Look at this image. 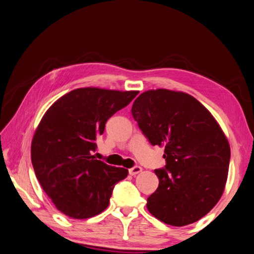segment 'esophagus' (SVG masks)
I'll use <instances>...</instances> for the list:
<instances>
[{"label":"esophagus","mask_w":254,"mask_h":254,"mask_svg":"<svg viewBox=\"0 0 254 254\" xmlns=\"http://www.w3.org/2000/svg\"><path fill=\"white\" fill-rule=\"evenodd\" d=\"M141 172H142V168L139 167V166H136V167H133V168H131V169H129V174H130V175H136V174H139V173H141Z\"/></svg>","instance_id":"esophagus-1"}]
</instances>
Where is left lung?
Returning a JSON list of instances; mask_svg holds the SVG:
<instances>
[{"instance_id":"8db88e82","label":"left lung","mask_w":254,"mask_h":254,"mask_svg":"<svg viewBox=\"0 0 254 254\" xmlns=\"http://www.w3.org/2000/svg\"><path fill=\"white\" fill-rule=\"evenodd\" d=\"M131 113L149 142L164 147L167 161L155 170L159 186L147 198L148 211L173 227L200 220L228 180L231 148L220 125L192 96L166 88L142 93Z\"/></svg>"}]
</instances>
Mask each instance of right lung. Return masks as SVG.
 Here are the masks:
<instances>
[{
    "instance_id": "add662e5",
    "label": "right lung",
    "mask_w": 254,
    "mask_h": 254,
    "mask_svg": "<svg viewBox=\"0 0 254 254\" xmlns=\"http://www.w3.org/2000/svg\"><path fill=\"white\" fill-rule=\"evenodd\" d=\"M138 91L76 88L48 109L33 135L31 158L39 184L61 212L73 219L99 215L128 170L96 159V136Z\"/></svg>"
}]
</instances>
